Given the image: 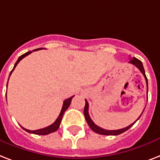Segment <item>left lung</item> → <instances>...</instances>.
<instances>
[{
    "instance_id": "8db88e82",
    "label": "left lung",
    "mask_w": 160,
    "mask_h": 160,
    "mask_svg": "<svg viewBox=\"0 0 160 160\" xmlns=\"http://www.w3.org/2000/svg\"><path fill=\"white\" fill-rule=\"evenodd\" d=\"M129 63L131 64H133L136 68H138L139 69V71L143 73V75L144 76V78L146 80V83H147V93H148V79L146 78V75H145V71H144V68H143V63L141 62L140 60H138L136 58H130V61L128 62ZM85 107H84V116H85V118L87 120V122H88V124L89 125V127L91 128V129L92 131H94L95 133H99V134H102V135H118L120 133H124L125 131H127L129 128H131L133 126L134 123L136 122V121L141 117V114L138 118L136 120L135 122H133L132 124H130L129 126H128L126 128H121V129H118V130H107V129H104V128H102L98 127V125H96L95 123L93 122V121L91 119V118L89 116L88 114V102L87 100H85ZM144 110V109H143ZM143 113V112H142Z\"/></svg>"
}]
</instances>
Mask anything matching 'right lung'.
Returning <instances> with one entry per match:
<instances>
[{
  "label": "right lung",
  "mask_w": 160,
  "mask_h": 160,
  "mask_svg": "<svg viewBox=\"0 0 160 160\" xmlns=\"http://www.w3.org/2000/svg\"><path fill=\"white\" fill-rule=\"evenodd\" d=\"M40 49H43V48H38V49H35V50H33V52L34 51H38V50H40ZM32 52H27L24 53L23 55H22L21 57H19V58H18V60L17 61V62L15 63L14 65V68H13V69L12 70V72H11V73H10V76H11V74L12 73V72L14 71L15 68L17 67V65L19 63V62L22 59H23V58H25V57H27V55H29L30 53H32ZM9 76V78H10ZM8 80H9V78H8ZM7 84H8V82H7ZM74 96H72V97L69 98H68V99H66L64 102H63V105H62V110H61V112L60 114H59V116L58 117V118L56 119V121L54 122H53L52 124H51L50 126H48V127H46V128H41V129H38V130H29V129H27V128H24L23 127H22L24 130H26L27 132H28V133H34V134H38V135H47V134H49V133H53V132H55V131H57L58 129V128H59V126H60V123H61V121H62V116H63V113L65 112V111H66L68 108V107L70 106V103H71L72 102V98H73Z\"/></svg>",
  "instance_id": "add662e5"
}]
</instances>
